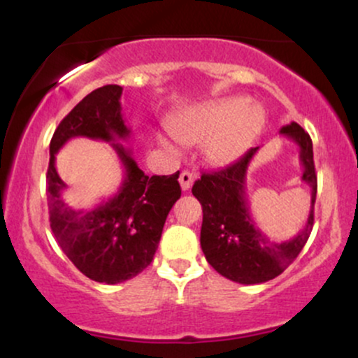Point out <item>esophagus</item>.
<instances>
[{"instance_id":"1","label":"esophagus","mask_w":358,"mask_h":358,"mask_svg":"<svg viewBox=\"0 0 358 358\" xmlns=\"http://www.w3.org/2000/svg\"><path fill=\"white\" fill-rule=\"evenodd\" d=\"M193 180H195V176H193V173H190V171H182V173H180L178 182H180V185H182L183 192L190 190Z\"/></svg>"}]
</instances>
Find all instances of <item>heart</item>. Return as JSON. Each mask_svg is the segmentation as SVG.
Returning a JSON list of instances; mask_svg holds the SVG:
<instances>
[{
  "label": "heart",
  "mask_w": 358,
  "mask_h": 358,
  "mask_svg": "<svg viewBox=\"0 0 358 358\" xmlns=\"http://www.w3.org/2000/svg\"><path fill=\"white\" fill-rule=\"evenodd\" d=\"M266 116L256 104L242 97H227L185 109L170 121V131L185 145H205L213 165H231L256 141ZM166 145V141H163Z\"/></svg>",
  "instance_id": "1"
}]
</instances>
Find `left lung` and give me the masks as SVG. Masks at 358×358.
Masks as SVG:
<instances>
[{"label": "left lung", "instance_id": "8db88e82", "mask_svg": "<svg viewBox=\"0 0 358 358\" xmlns=\"http://www.w3.org/2000/svg\"><path fill=\"white\" fill-rule=\"evenodd\" d=\"M279 133L293 139L299 148L301 182L311 192L310 213L294 237L281 242L271 241L250 217L245 175L259 146L250 148L239 162L224 170L203 173L192 188L203 210L200 245L205 259L217 273L241 285H259L279 276L298 257L313 229L316 200L313 143L298 122L282 126Z\"/></svg>", "mask_w": 358, "mask_h": 358}]
</instances>
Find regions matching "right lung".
Returning <instances> with one entry per match:
<instances>
[{"label":"right lung","mask_w":358,"mask_h":358,"mask_svg":"<svg viewBox=\"0 0 358 358\" xmlns=\"http://www.w3.org/2000/svg\"><path fill=\"white\" fill-rule=\"evenodd\" d=\"M121 85H104L82 99L53 133L47 171L50 227L64 254L82 274L117 285L138 276L153 261L163 225L182 195L180 171L148 176L131 150L116 143L131 129L121 113ZM85 136L113 142L125 166V180L113 199L90 209H73L61 199L66 187L55 168V155L69 138Z\"/></svg>","instance_id":"1"}]
</instances>
